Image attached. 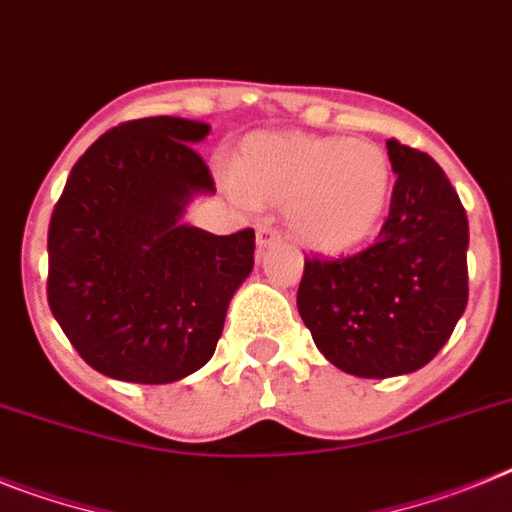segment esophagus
<instances>
[{"label": "esophagus", "instance_id": "1", "mask_svg": "<svg viewBox=\"0 0 512 512\" xmlns=\"http://www.w3.org/2000/svg\"><path fill=\"white\" fill-rule=\"evenodd\" d=\"M278 242H281V231L273 229L270 223H260V226H257V247L268 249Z\"/></svg>", "mask_w": 512, "mask_h": 512}]
</instances>
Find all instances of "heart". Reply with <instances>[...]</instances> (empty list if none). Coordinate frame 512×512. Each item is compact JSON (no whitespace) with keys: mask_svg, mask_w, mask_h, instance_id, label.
<instances>
[{"mask_svg":"<svg viewBox=\"0 0 512 512\" xmlns=\"http://www.w3.org/2000/svg\"><path fill=\"white\" fill-rule=\"evenodd\" d=\"M229 190L286 205L294 234L325 252H343L375 234L393 192V163L372 140L257 132L242 143Z\"/></svg>","mask_w":512,"mask_h":512,"instance_id":"b5f03b06","label":"heart"}]
</instances>
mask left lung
<instances>
[{
    "mask_svg": "<svg viewBox=\"0 0 512 512\" xmlns=\"http://www.w3.org/2000/svg\"><path fill=\"white\" fill-rule=\"evenodd\" d=\"M395 184L377 242L351 257H307L296 307L322 356L356 377L432 362L468 302V218L437 161L388 140Z\"/></svg>",
    "mask_w": 512,
    "mask_h": 512,
    "instance_id": "obj_1",
    "label": "left lung"
}]
</instances>
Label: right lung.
Here are the masks:
<instances>
[{
    "instance_id": "add662e5",
    "label": "right lung",
    "mask_w": 512,
    "mask_h": 512,
    "mask_svg": "<svg viewBox=\"0 0 512 512\" xmlns=\"http://www.w3.org/2000/svg\"><path fill=\"white\" fill-rule=\"evenodd\" d=\"M210 124L124 122L72 166L49 223L51 315L106 377L166 385L208 364L231 296L255 265V231L182 223L216 192L203 156Z\"/></svg>"
}]
</instances>
